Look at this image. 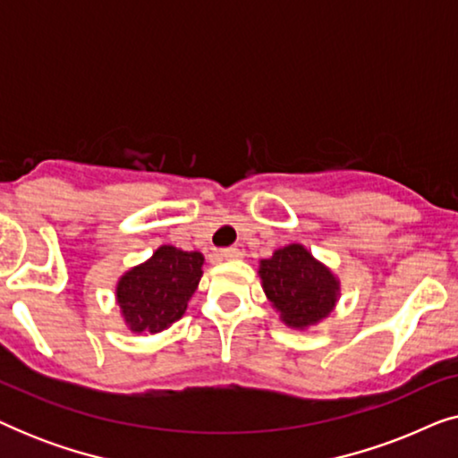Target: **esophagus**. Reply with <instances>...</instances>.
<instances>
[{"instance_id": "1", "label": "esophagus", "mask_w": 458, "mask_h": 458, "mask_svg": "<svg viewBox=\"0 0 458 458\" xmlns=\"http://www.w3.org/2000/svg\"><path fill=\"white\" fill-rule=\"evenodd\" d=\"M218 256H221V259H225V260H240L242 259V250L240 248H225V250H221V252H218Z\"/></svg>"}]
</instances>
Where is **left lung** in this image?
Instances as JSON below:
<instances>
[{"mask_svg": "<svg viewBox=\"0 0 458 458\" xmlns=\"http://www.w3.org/2000/svg\"><path fill=\"white\" fill-rule=\"evenodd\" d=\"M262 292L287 327L306 331L323 323L342 296L340 277L302 243L277 248L259 260Z\"/></svg>", "mask_w": 458, "mask_h": 458, "instance_id": "obj_1", "label": "left lung"}]
</instances>
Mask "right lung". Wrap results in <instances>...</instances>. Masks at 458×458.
<instances>
[{"label":"right lung","mask_w":458,"mask_h":458,"mask_svg":"<svg viewBox=\"0 0 458 458\" xmlns=\"http://www.w3.org/2000/svg\"><path fill=\"white\" fill-rule=\"evenodd\" d=\"M204 254L160 246L116 281L114 300L131 334L154 335L185 315L202 279Z\"/></svg>","instance_id":"add662e5"}]
</instances>
